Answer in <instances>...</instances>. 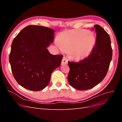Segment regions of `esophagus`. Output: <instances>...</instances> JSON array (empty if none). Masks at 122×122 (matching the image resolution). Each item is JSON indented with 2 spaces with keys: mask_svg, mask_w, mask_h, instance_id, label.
<instances>
[{
  "mask_svg": "<svg viewBox=\"0 0 122 122\" xmlns=\"http://www.w3.org/2000/svg\"><path fill=\"white\" fill-rule=\"evenodd\" d=\"M68 62V58L66 57L65 56L63 57V58L62 60L61 61V65H65V64H67Z\"/></svg>",
  "mask_w": 122,
  "mask_h": 122,
  "instance_id": "1",
  "label": "esophagus"
}]
</instances>
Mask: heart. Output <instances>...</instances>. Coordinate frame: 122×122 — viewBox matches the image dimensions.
<instances>
[{
    "label": "heart",
    "mask_w": 122,
    "mask_h": 122,
    "mask_svg": "<svg viewBox=\"0 0 122 122\" xmlns=\"http://www.w3.org/2000/svg\"><path fill=\"white\" fill-rule=\"evenodd\" d=\"M96 40L90 31L73 29L64 31L58 36L56 45L61 50H69L71 57L81 60L93 51Z\"/></svg>",
    "instance_id": "obj_1"
}]
</instances>
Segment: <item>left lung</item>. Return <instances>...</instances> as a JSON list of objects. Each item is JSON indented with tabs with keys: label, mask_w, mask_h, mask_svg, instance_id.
<instances>
[{
	"label": "left lung",
	"mask_w": 122,
	"mask_h": 122,
	"mask_svg": "<svg viewBox=\"0 0 122 122\" xmlns=\"http://www.w3.org/2000/svg\"><path fill=\"white\" fill-rule=\"evenodd\" d=\"M94 27L96 42L91 54L79 62L68 61V82L78 90L91 89L101 82L112 61V50L109 35L100 25H95Z\"/></svg>",
	"instance_id": "8db88e82"
}]
</instances>
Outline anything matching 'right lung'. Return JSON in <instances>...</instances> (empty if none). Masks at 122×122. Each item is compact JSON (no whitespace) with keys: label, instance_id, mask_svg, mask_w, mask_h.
Masks as SVG:
<instances>
[{"label":"right lung","instance_id":"1","mask_svg":"<svg viewBox=\"0 0 122 122\" xmlns=\"http://www.w3.org/2000/svg\"><path fill=\"white\" fill-rule=\"evenodd\" d=\"M54 32L46 27L29 25L13 40L9 61L21 86L30 91L42 90L49 83L52 72L60 67L63 55H52L47 49L53 42Z\"/></svg>","mask_w":122,"mask_h":122}]
</instances>
